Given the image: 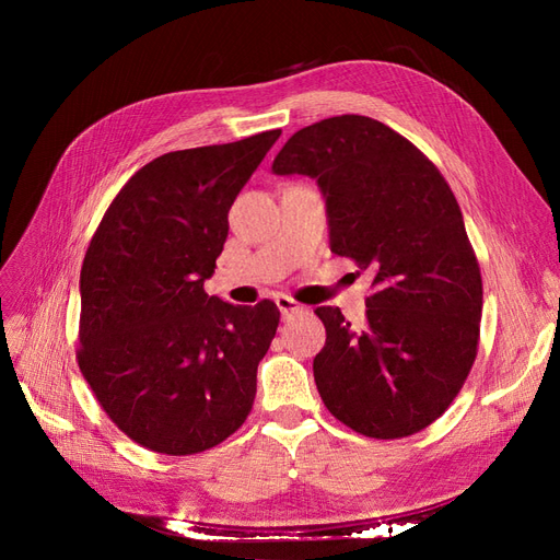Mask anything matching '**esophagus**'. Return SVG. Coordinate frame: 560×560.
I'll list each match as a JSON object with an SVG mask.
<instances>
[{
    "instance_id": "34e87169",
    "label": "esophagus",
    "mask_w": 560,
    "mask_h": 560,
    "mask_svg": "<svg viewBox=\"0 0 560 560\" xmlns=\"http://www.w3.org/2000/svg\"><path fill=\"white\" fill-rule=\"evenodd\" d=\"M276 303H278V308H280V313H282V317H290V315L303 311L301 303L294 301L292 296H287V294H278V296H276Z\"/></svg>"
}]
</instances>
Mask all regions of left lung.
I'll return each mask as SVG.
<instances>
[{
  "label": "left lung",
  "mask_w": 560,
  "mask_h": 560,
  "mask_svg": "<svg viewBox=\"0 0 560 560\" xmlns=\"http://www.w3.org/2000/svg\"><path fill=\"white\" fill-rule=\"evenodd\" d=\"M276 175L315 177L338 257L369 270L366 319L319 306L327 343L313 362L329 413L371 439L425 430L477 360L483 284L460 206L439 167L376 118L331 116L301 128Z\"/></svg>",
  "instance_id": "1"
}]
</instances>
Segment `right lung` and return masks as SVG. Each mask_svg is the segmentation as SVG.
I'll list each match as a JSON object with an SVG mask.
<instances>
[{
    "label": "right lung",
    "mask_w": 560,
    "mask_h": 560,
    "mask_svg": "<svg viewBox=\"0 0 560 560\" xmlns=\"http://www.w3.org/2000/svg\"><path fill=\"white\" fill-rule=\"evenodd\" d=\"M280 130L182 149L116 194L81 266L77 362L135 444L202 453L238 430L273 341V301L233 306L202 290L229 235V210Z\"/></svg>",
    "instance_id": "right-lung-1"
}]
</instances>
